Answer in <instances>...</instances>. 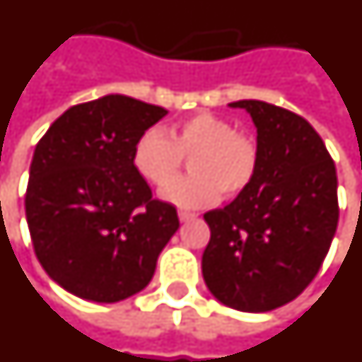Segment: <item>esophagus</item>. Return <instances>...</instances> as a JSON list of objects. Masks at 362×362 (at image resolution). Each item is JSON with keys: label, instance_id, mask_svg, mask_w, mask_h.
<instances>
[{"label": "esophagus", "instance_id": "1", "mask_svg": "<svg viewBox=\"0 0 362 362\" xmlns=\"http://www.w3.org/2000/svg\"><path fill=\"white\" fill-rule=\"evenodd\" d=\"M178 216H180L182 222H188V221H194L197 215H195V213H189V211H180V213H178Z\"/></svg>", "mask_w": 362, "mask_h": 362}]
</instances>
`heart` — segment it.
I'll return each instance as SVG.
<instances>
[{"label":"heart","mask_w":362,"mask_h":362,"mask_svg":"<svg viewBox=\"0 0 362 362\" xmlns=\"http://www.w3.org/2000/svg\"><path fill=\"white\" fill-rule=\"evenodd\" d=\"M184 156L192 174L171 182ZM134 167L153 186H165L163 199L178 207H207L218 197L242 194L259 167L257 144L228 120L202 113L180 120L165 134L151 128L134 147Z\"/></svg>","instance_id":"b5f03b06"}]
</instances>
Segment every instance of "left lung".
Returning a JSON list of instances; mask_svg holds the SVG:
<instances>
[{"instance_id":"8db88e82","label":"left lung","mask_w":362,"mask_h":362,"mask_svg":"<svg viewBox=\"0 0 362 362\" xmlns=\"http://www.w3.org/2000/svg\"><path fill=\"white\" fill-rule=\"evenodd\" d=\"M230 107L255 122L259 167L234 202L203 215V278L226 307L267 313L293 301L322 267L338 228V176L303 117L257 99Z\"/></svg>"}]
</instances>
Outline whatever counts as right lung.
Returning <instances> with one entry per match:
<instances>
[{
	"instance_id": "1",
	"label": "right lung",
	"mask_w": 362,
	"mask_h": 362,
	"mask_svg": "<svg viewBox=\"0 0 362 362\" xmlns=\"http://www.w3.org/2000/svg\"><path fill=\"white\" fill-rule=\"evenodd\" d=\"M165 115L111 93L71 107L34 149L24 197L32 245L72 296L117 303L141 291L180 226L134 167V147Z\"/></svg>"
}]
</instances>
